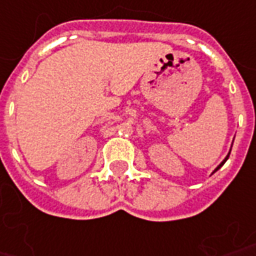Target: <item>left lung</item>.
Returning a JSON list of instances; mask_svg holds the SVG:
<instances>
[{"instance_id":"left-lung-1","label":"left lung","mask_w":256,"mask_h":256,"mask_svg":"<svg viewBox=\"0 0 256 256\" xmlns=\"http://www.w3.org/2000/svg\"><path fill=\"white\" fill-rule=\"evenodd\" d=\"M232 145H234V142H232ZM230 149H232V146H230ZM230 149H229V153H228V154H226V157H225V158H224V160H222V162H220L218 166H217V168H216L214 171H213V174H214V172H216V171H218L220 168H221V166H224V162H226V160H228V157H229V154H230Z\"/></svg>"}]
</instances>
